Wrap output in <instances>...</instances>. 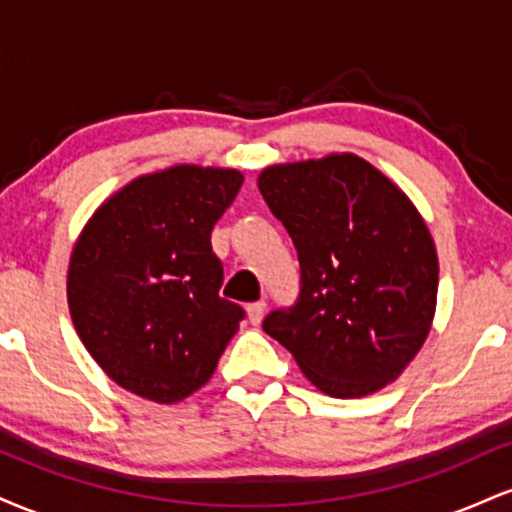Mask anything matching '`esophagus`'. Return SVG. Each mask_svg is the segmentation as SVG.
<instances>
[{
  "mask_svg": "<svg viewBox=\"0 0 512 512\" xmlns=\"http://www.w3.org/2000/svg\"><path fill=\"white\" fill-rule=\"evenodd\" d=\"M264 310H267V303L264 301H255L248 305V317H250L252 325H260L262 317H264Z\"/></svg>",
  "mask_w": 512,
  "mask_h": 512,
  "instance_id": "obj_1",
  "label": "esophagus"
}]
</instances>
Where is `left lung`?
Returning a JSON list of instances; mask_svg holds the SVG:
<instances>
[{
  "label": "left lung",
  "instance_id": "1",
  "mask_svg": "<svg viewBox=\"0 0 512 512\" xmlns=\"http://www.w3.org/2000/svg\"><path fill=\"white\" fill-rule=\"evenodd\" d=\"M257 185L301 264L296 303L272 310L262 330L327 395L392 383L436 313V245L419 211L351 154L272 166Z\"/></svg>",
  "mask_w": 512,
  "mask_h": 512
}]
</instances>
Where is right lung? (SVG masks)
<instances>
[{
	"mask_svg": "<svg viewBox=\"0 0 512 512\" xmlns=\"http://www.w3.org/2000/svg\"><path fill=\"white\" fill-rule=\"evenodd\" d=\"M238 170L175 166L122 187L72 252L69 313L117 385L173 404L199 390L245 310L219 296L211 231L233 204Z\"/></svg>",
	"mask_w": 512,
	"mask_h": 512,
	"instance_id": "1",
	"label": "right lung"
}]
</instances>
